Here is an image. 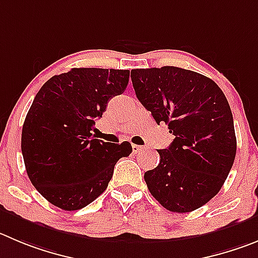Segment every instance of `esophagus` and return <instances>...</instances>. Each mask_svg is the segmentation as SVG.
Segmentation results:
<instances>
[{
    "label": "esophagus",
    "mask_w": 258,
    "mask_h": 258,
    "mask_svg": "<svg viewBox=\"0 0 258 258\" xmlns=\"http://www.w3.org/2000/svg\"><path fill=\"white\" fill-rule=\"evenodd\" d=\"M144 150V146H140V145H132V151H134L135 154L140 153V151Z\"/></svg>",
    "instance_id": "esophagus-1"
}]
</instances>
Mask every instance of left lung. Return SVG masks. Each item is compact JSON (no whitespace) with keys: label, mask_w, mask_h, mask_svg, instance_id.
Masks as SVG:
<instances>
[{"label":"left lung","mask_w":258,"mask_h":258,"mask_svg":"<svg viewBox=\"0 0 258 258\" xmlns=\"http://www.w3.org/2000/svg\"><path fill=\"white\" fill-rule=\"evenodd\" d=\"M131 80L156 123L174 135L158 150V167L144 174L149 191L173 213L201 208L220 191L237 153L227 98L211 79L174 66L132 70Z\"/></svg>","instance_id":"8db88e82"}]
</instances>
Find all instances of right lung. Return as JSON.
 Returning a JSON list of instances; mask_svg holds the SVG:
<instances>
[{
    "mask_svg": "<svg viewBox=\"0 0 258 258\" xmlns=\"http://www.w3.org/2000/svg\"><path fill=\"white\" fill-rule=\"evenodd\" d=\"M128 70L72 69L40 88L26 114L21 151L26 173L52 205L80 210L108 187L115 163L131 144L104 143L91 134L113 96L127 88Z\"/></svg>",
    "mask_w": 258,
    "mask_h": 258,
    "instance_id": "add662e5",
    "label": "right lung"
}]
</instances>
